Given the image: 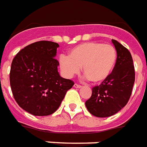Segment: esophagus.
Returning a JSON list of instances; mask_svg holds the SVG:
<instances>
[{
  "mask_svg": "<svg viewBox=\"0 0 147 147\" xmlns=\"http://www.w3.org/2000/svg\"><path fill=\"white\" fill-rule=\"evenodd\" d=\"M74 87H76V88H81V87H82V86H81V85L77 84V83H76V84L74 85Z\"/></svg>",
  "mask_w": 147,
  "mask_h": 147,
  "instance_id": "1",
  "label": "esophagus"
}]
</instances>
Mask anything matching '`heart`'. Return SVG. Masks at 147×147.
Listing matches in <instances>:
<instances>
[{"mask_svg": "<svg viewBox=\"0 0 147 147\" xmlns=\"http://www.w3.org/2000/svg\"><path fill=\"white\" fill-rule=\"evenodd\" d=\"M117 53L114 47L96 42L77 45L68 52V57H60L61 69L65 76L71 78L79 71L94 83L107 79L115 68Z\"/></svg>", "mask_w": 147, "mask_h": 147, "instance_id": "1", "label": "heart"}]
</instances>
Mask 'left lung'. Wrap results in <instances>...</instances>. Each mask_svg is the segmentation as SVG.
I'll return each instance as SVG.
<instances>
[{"label":"left lung","mask_w":147,"mask_h":147,"mask_svg":"<svg viewBox=\"0 0 147 147\" xmlns=\"http://www.w3.org/2000/svg\"><path fill=\"white\" fill-rule=\"evenodd\" d=\"M111 41L117 51L115 68L107 79L92 88V95L86 101L89 112L99 118L114 115L123 108L131 96L135 82L130 52L117 40Z\"/></svg>","instance_id":"8db88e82"}]
</instances>
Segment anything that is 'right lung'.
Here are the masks:
<instances>
[{"mask_svg": "<svg viewBox=\"0 0 147 147\" xmlns=\"http://www.w3.org/2000/svg\"><path fill=\"white\" fill-rule=\"evenodd\" d=\"M57 43L42 40L22 49L14 57L10 70V85L19 107L35 116L55 112L68 90L71 79L60 76L59 62L54 57Z\"/></svg>", "mask_w": 147, "mask_h": 147, "instance_id": "obj_1", "label": "right lung"}]
</instances>
